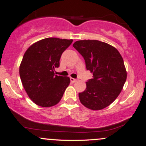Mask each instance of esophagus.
<instances>
[{"label": "esophagus", "instance_id": "obj_1", "mask_svg": "<svg viewBox=\"0 0 146 146\" xmlns=\"http://www.w3.org/2000/svg\"><path fill=\"white\" fill-rule=\"evenodd\" d=\"M70 80H71V82L72 83L76 82H77V80H76V79H74V78H70Z\"/></svg>", "mask_w": 146, "mask_h": 146}]
</instances>
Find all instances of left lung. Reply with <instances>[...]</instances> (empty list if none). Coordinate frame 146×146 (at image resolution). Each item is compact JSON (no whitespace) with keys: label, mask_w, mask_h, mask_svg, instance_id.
<instances>
[{"label":"left lung","mask_w":146,"mask_h":146,"mask_svg":"<svg viewBox=\"0 0 146 146\" xmlns=\"http://www.w3.org/2000/svg\"><path fill=\"white\" fill-rule=\"evenodd\" d=\"M86 62L93 79L79 93L80 102L87 108L100 110L111 104L123 89L127 78L123 60L116 48L99 40H83L73 44Z\"/></svg>","instance_id":"obj_1"}]
</instances>
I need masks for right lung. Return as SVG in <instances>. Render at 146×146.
I'll return each instance as SVG.
<instances>
[{
    "mask_svg": "<svg viewBox=\"0 0 146 146\" xmlns=\"http://www.w3.org/2000/svg\"><path fill=\"white\" fill-rule=\"evenodd\" d=\"M72 42V39L44 38L25 51L20 64V77L27 94L38 106L48 108L56 105L69 85L68 77L55 75L54 71Z\"/></svg>",
    "mask_w": 146,
    "mask_h": 146,
    "instance_id": "obj_1",
    "label": "right lung"
}]
</instances>
